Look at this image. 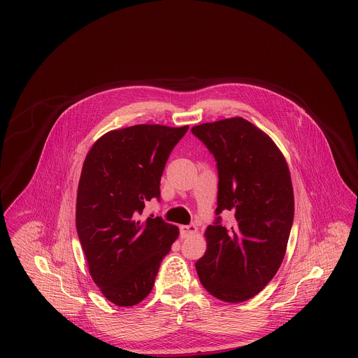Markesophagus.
Wrapping results in <instances>:
<instances>
[{"label":"esophagus","mask_w":358,"mask_h":358,"mask_svg":"<svg viewBox=\"0 0 358 358\" xmlns=\"http://www.w3.org/2000/svg\"><path fill=\"white\" fill-rule=\"evenodd\" d=\"M180 229H181V234H182V236H184V238L192 236V235H194V234L197 232V227H196L194 224L181 225V227H180Z\"/></svg>","instance_id":"1"}]
</instances>
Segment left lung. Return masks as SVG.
<instances>
[{
	"label": "left lung",
	"instance_id": "1",
	"mask_svg": "<svg viewBox=\"0 0 358 358\" xmlns=\"http://www.w3.org/2000/svg\"><path fill=\"white\" fill-rule=\"evenodd\" d=\"M217 162V219L205 231L206 251L196 262L204 289L238 303L251 299L278 273L294 220V192L285 155L251 122L235 117L192 127ZM222 210L234 213L231 227Z\"/></svg>",
	"mask_w": 358,
	"mask_h": 358
}]
</instances>
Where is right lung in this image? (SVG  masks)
<instances>
[{"label": "right lung", "instance_id": "obj_1", "mask_svg": "<svg viewBox=\"0 0 358 358\" xmlns=\"http://www.w3.org/2000/svg\"><path fill=\"white\" fill-rule=\"evenodd\" d=\"M189 126L136 124L101 136L85 157L76 197V229L92 280L120 307L136 306L153 289L159 264L178 238L161 217L138 220L159 200L173 148Z\"/></svg>", "mask_w": 358, "mask_h": 358}]
</instances>
